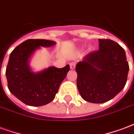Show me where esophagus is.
<instances>
[{
    "label": "esophagus",
    "mask_w": 134,
    "mask_h": 134,
    "mask_svg": "<svg viewBox=\"0 0 134 134\" xmlns=\"http://www.w3.org/2000/svg\"><path fill=\"white\" fill-rule=\"evenodd\" d=\"M70 66L71 70H75V66H76V63H75V62H71L70 64Z\"/></svg>",
    "instance_id": "esophagus-1"
}]
</instances>
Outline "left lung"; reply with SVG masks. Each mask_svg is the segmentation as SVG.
I'll list each match as a JSON object with an SVG mask.
<instances>
[{"label": "left lung", "mask_w": 134, "mask_h": 134, "mask_svg": "<svg viewBox=\"0 0 134 134\" xmlns=\"http://www.w3.org/2000/svg\"><path fill=\"white\" fill-rule=\"evenodd\" d=\"M99 50L76 65L77 85L82 99L101 104L112 99L125 87L129 66L126 52L111 40L99 39Z\"/></svg>", "instance_id": "8db88e82"}]
</instances>
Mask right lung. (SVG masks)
Segmentation results:
<instances>
[{
	"label": "right lung",
	"mask_w": 134,
	"mask_h": 134,
	"mask_svg": "<svg viewBox=\"0 0 134 134\" xmlns=\"http://www.w3.org/2000/svg\"><path fill=\"white\" fill-rule=\"evenodd\" d=\"M55 44L47 40H27L10 54L5 71L8 87L10 92L25 104L40 107L51 102L70 70V65L67 64L62 68L51 66L35 72L30 66V58L36 50Z\"/></svg>",
	"instance_id": "obj_1"
}]
</instances>
